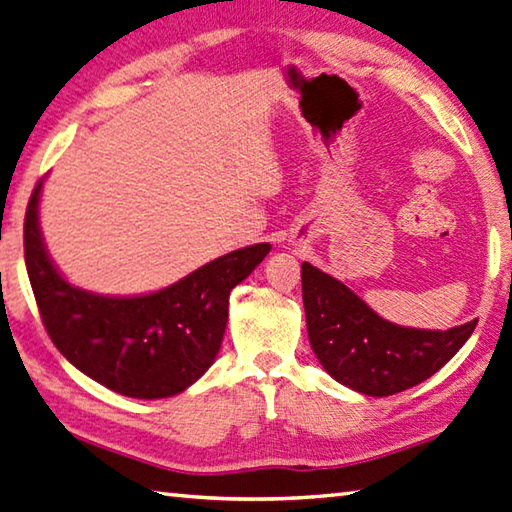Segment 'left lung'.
I'll use <instances>...</instances> for the list:
<instances>
[{
    "label": "left lung",
    "mask_w": 512,
    "mask_h": 512,
    "mask_svg": "<svg viewBox=\"0 0 512 512\" xmlns=\"http://www.w3.org/2000/svg\"><path fill=\"white\" fill-rule=\"evenodd\" d=\"M308 339L319 364L339 384L370 397H388L422 384L453 359L477 319L448 330L390 324L353 290L302 264Z\"/></svg>",
    "instance_id": "left-lung-1"
}]
</instances>
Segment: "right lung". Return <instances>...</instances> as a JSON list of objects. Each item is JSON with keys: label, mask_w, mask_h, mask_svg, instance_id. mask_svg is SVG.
<instances>
[{"label": "right lung", "mask_w": 512, "mask_h": 512, "mask_svg": "<svg viewBox=\"0 0 512 512\" xmlns=\"http://www.w3.org/2000/svg\"><path fill=\"white\" fill-rule=\"evenodd\" d=\"M39 179L24 219V257L48 337L70 364L119 395L170 397L215 362L228 322V297L268 255L255 244L217 257L177 284L142 297H102L70 286L44 248Z\"/></svg>", "instance_id": "1"}]
</instances>
